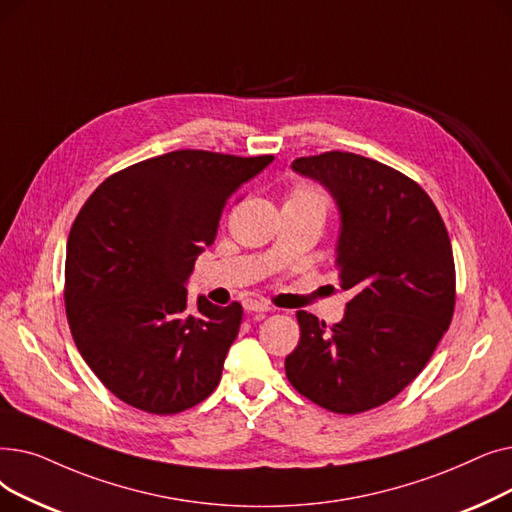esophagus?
Here are the masks:
<instances>
[{
  "mask_svg": "<svg viewBox=\"0 0 512 512\" xmlns=\"http://www.w3.org/2000/svg\"><path fill=\"white\" fill-rule=\"evenodd\" d=\"M243 310L246 312H269L271 306L262 300H246L243 302Z\"/></svg>",
  "mask_w": 512,
  "mask_h": 512,
  "instance_id": "obj_1",
  "label": "esophagus"
}]
</instances>
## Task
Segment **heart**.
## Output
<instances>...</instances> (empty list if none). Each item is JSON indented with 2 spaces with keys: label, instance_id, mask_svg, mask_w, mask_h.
<instances>
[{
  "label": "heart",
  "instance_id": "b5f03b06",
  "mask_svg": "<svg viewBox=\"0 0 512 512\" xmlns=\"http://www.w3.org/2000/svg\"><path fill=\"white\" fill-rule=\"evenodd\" d=\"M283 206H291V208H298V210H304V212H310V214L325 218L329 208H331V200H329L327 193L316 185L300 183L289 191V196H287Z\"/></svg>",
  "mask_w": 512,
  "mask_h": 512
}]
</instances>
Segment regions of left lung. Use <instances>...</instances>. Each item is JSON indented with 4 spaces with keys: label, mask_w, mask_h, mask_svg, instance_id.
<instances>
[{
    "label": "left lung",
    "mask_w": 512,
    "mask_h": 512,
    "mask_svg": "<svg viewBox=\"0 0 512 512\" xmlns=\"http://www.w3.org/2000/svg\"><path fill=\"white\" fill-rule=\"evenodd\" d=\"M291 168L319 181L337 204L335 266L354 298L327 327L300 310V342L285 358L289 383L339 415L398 396L429 362L456 302L446 225L419 183L350 152L298 158Z\"/></svg>",
    "instance_id": "1"
}]
</instances>
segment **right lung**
I'll return each instance as SVG.
<instances>
[{
    "label": "right lung",
    "mask_w": 512,
    "mask_h": 512,
    "mask_svg": "<svg viewBox=\"0 0 512 512\" xmlns=\"http://www.w3.org/2000/svg\"><path fill=\"white\" fill-rule=\"evenodd\" d=\"M273 162L177 150L97 187L72 223L64 302L72 339L110 392L152 415L206 400L241 325V304L198 298L185 283L235 191Z\"/></svg>",
    "instance_id": "1"
}]
</instances>
